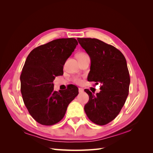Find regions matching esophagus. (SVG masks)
I'll return each mask as SVG.
<instances>
[{"label": "esophagus", "instance_id": "esophagus-1", "mask_svg": "<svg viewBox=\"0 0 153 153\" xmlns=\"http://www.w3.org/2000/svg\"><path fill=\"white\" fill-rule=\"evenodd\" d=\"M78 91H79V92L80 93H82V92H84V89H82V88H78Z\"/></svg>", "mask_w": 153, "mask_h": 153}]
</instances>
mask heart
Returning a JSON list of instances; mask_svg holds the SVG:
<instances>
[{
    "instance_id": "b5f03b06",
    "label": "heart",
    "mask_w": 153,
    "mask_h": 153,
    "mask_svg": "<svg viewBox=\"0 0 153 153\" xmlns=\"http://www.w3.org/2000/svg\"><path fill=\"white\" fill-rule=\"evenodd\" d=\"M86 55H87L85 52H80L77 55V57L79 58V57H84V56H86ZM82 81L81 78H78V77H76L73 79V82L76 83V84H79V83H80Z\"/></svg>"
}]
</instances>
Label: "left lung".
Here are the masks:
<instances>
[{"label": "left lung", "mask_w": 153, "mask_h": 153, "mask_svg": "<svg viewBox=\"0 0 153 153\" xmlns=\"http://www.w3.org/2000/svg\"><path fill=\"white\" fill-rule=\"evenodd\" d=\"M77 40L91 58L88 81L101 84L96 95L84 90L89 96L84 110L92 123L105 125L117 116L128 96L130 78L126 59L118 49L98 39Z\"/></svg>", "instance_id": "left-lung-1"}]
</instances>
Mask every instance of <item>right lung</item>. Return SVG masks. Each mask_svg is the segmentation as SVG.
<instances>
[{"instance_id": "1", "label": "right lung", "mask_w": 153, "mask_h": 153, "mask_svg": "<svg viewBox=\"0 0 153 153\" xmlns=\"http://www.w3.org/2000/svg\"><path fill=\"white\" fill-rule=\"evenodd\" d=\"M77 45L75 38L55 39L35 48L27 57L20 75L21 93L30 115L41 124L61 121L78 94L74 85L54 91L53 83L55 76L63 75V66Z\"/></svg>"}]
</instances>
